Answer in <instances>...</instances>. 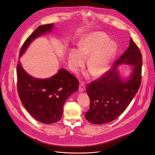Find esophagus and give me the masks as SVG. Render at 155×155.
I'll return each mask as SVG.
<instances>
[{
    "instance_id": "34e87169",
    "label": "esophagus",
    "mask_w": 155,
    "mask_h": 155,
    "mask_svg": "<svg viewBox=\"0 0 155 155\" xmlns=\"http://www.w3.org/2000/svg\"><path fill=\"white\" fill-rule=\"evenodd\" d=\"M85 89H86V86H85L84 83L83 82L80 83V86H79V91L83 92V91H84Z\"/></svg>"
}]
</instances>
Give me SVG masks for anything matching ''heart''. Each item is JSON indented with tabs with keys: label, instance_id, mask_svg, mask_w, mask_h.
<instances>
[{
	"label": "heart",
	"instance_id": "heart-1",
	"mask_svg": "<svg viewBox=\"0 0 155 155\" xmlns=\"http://www.w3.org/2000/svg\"><path fill=\"white\" fill-rule=\"evenodd\" d=\"M117 50V43L110 40L103 32H94L80 41V48H72L69 54L71 69L77 72L89 57L87 66L96 77L102 76L110 69Z\"/></svg>",
	"mask_w": 155,
	"mask_h": 155
}]
</instances>
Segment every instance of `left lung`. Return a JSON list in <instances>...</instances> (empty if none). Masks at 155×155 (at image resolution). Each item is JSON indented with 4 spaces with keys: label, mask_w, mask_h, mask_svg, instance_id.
Instances as JSON below:
<instances>
[{
    "label": "left lung",
    "mask_w": 155,
    "mask_h": 155,
    "mask_svg": "<svg viewBox=\"0 0 155 155\" xmlns=\"http://www.w3.org/2000/svg\"><path fill=\"white\" fill-rule=\"evenodd\" d=\"M121 63L134 66L130 77L126 81L120 78L116 69ZM114 64L111 71L87 86L90 107L84 117L91 123L102 124L117 118L133 99L140 86L142 57L132 38L127 49Z\"/></svg>",
    "instance_id": "8db88e82"
}]
</instances>
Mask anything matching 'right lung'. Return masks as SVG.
I'll list each match as a JSON object with an SVG mask.
<instances>
[{"label": "right lung", "mask_w": 155, "mask_h": 155, "mask_svg": "<svg viewBox=\"0 0 155 155\" xmlns=\"http://www.w3.org/2000/svg\"><path fill=\"white\" fill-rule=\"evenodd\" d=\"M53 25L38 27L23 43L19 57L23 54L34 39L51 32ZM16 69L19 97L27 111L42 123L52 124L61 120L66 100L78 90V79L64 69H60L54 76L46 79L31 76L24 70L19 62Z\"/></svg>", "instance_id": "right-lung-1"}]
</instances>
